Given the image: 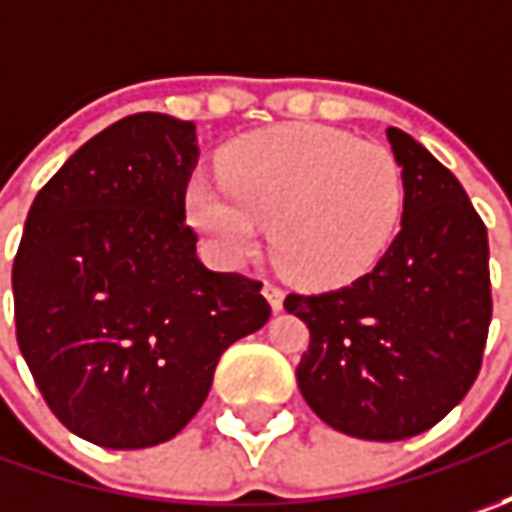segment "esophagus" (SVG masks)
I'll return each instance as SVG.
<instances>
[{
  "label": "esophagus",
  "instance_id": "obj_1",
  "mask_svg": "<svg viewBox=\"0 0 512 512\" xmlns=\"http://www.w3.org/2000/svg\"><path fill=\"white\" fill-rule=\"evenodd\" d=\"M262 293H265V299L270 302V307H273V313H279V310L285 307V290H282V287L267 282V285L262 287Z\"/></svg>",
  "mask_w": 512,
  "mask_h": 512
}]
</instances>
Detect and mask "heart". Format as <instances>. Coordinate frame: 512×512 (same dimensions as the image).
<instances>
[{"mask_svg":"<svg viewBox=\"0 0 512 512\" xmlns=\"http://www.w3.org/2000/svg\"><path fill=\"white\" fill-rule=\"evenodd\" d=\"M404 179L382 145L322 125L247 133L222 182L193 179L185 210L225 262L247 259L265 225L276 265L302 285H344L379 262L402 219Z\"/></svg>","mask_w":512,"mask_h":512,"instance_id":"heart-1","label":"heart"}]
</instances>
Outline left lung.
<instances>
[{"label":"left lung","mask_w":512,"mask_h":512,"mask_svg":"<svg viewBox=\"0 0 512 512\" xmlns=\"http://www.w3.org/2000/svg\"><path fill=\"white\" fill-rule=\"evenodd\" d=\"M402 230L353 285L290 293L285 310L310 330L296 382L333 430L399 442L462 402L482 367L493 313L487 227L459 179L399 128Z\"/></svg>","instance_id":"left-lung-1"}]
</instances>
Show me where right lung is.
I'll list each match as a JSON object with an SVG mask.
<instances>
[{"label":"right lung","instance_id":"right-lung-1","mask_svg":"<svg viewBox=\"0 0 512 512\" xmlns=\"http://www.w3.org/2000/svg\"><path fill=\"white\" fill-rule=\"evenodd\" d=\"M196 125L119 119L33 199L13 259L16 342L79 439L139 450L205 404L219 356L270 319L262 282L207 270L185 222Z\"/></svg>","mask_w":512,"mask_h":512}]
</instances>
